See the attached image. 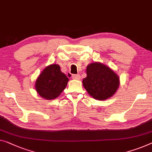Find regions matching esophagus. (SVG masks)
Listing matches in <instances>:
<instances>
[{
  "label": "esophagus",
  "mask_w": 152,
  "mask_h": 152,
  "mask_svg": "<svg viewBox=\"0 0 152 152\" xmlns=\"http://www.w3.org/2000/svg\"><path fill=\"white\" fill-rule=\"evenodd\" d=\"M72 78L74 79V80H80V76L79 74H73L72 76Z\"/></svg>",
  "instance_id": "obj_1"
}]
</instances>
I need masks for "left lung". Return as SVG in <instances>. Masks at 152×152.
<instances>
[{
  "mask_svg": "<svg viewBox=\"0 0 152 152\" xmlns=\"http://www.w3.org/2000/svg\"><path fill=\"white\" fill-rule=\"evenodd\" d=\"M83 85L91 96L98 100L110 98L119 86L117 74L104 64L95 62L87 67V77Z\"/></svg>",
  "mask_w": 152,
  "mask_h": 152,
  "instance_id": "obj_1",
  "label": "left lung"
}]
</instances>
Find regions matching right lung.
Returning a JSON list of instances; mask_svg holds the SVG:
<instances>
[{
    "label": "right lung",
    "mask_w": 152,
    "mask_h": 152,
    "mask_svg": "<svg viewBox=\"0 0 152 152\" xmlns=\"http://www.w3.org/2000/svg\"><path fill=\"white\" fill-rule=\"evenodd\" d=\"M68 80L69 78L61 71L59 65L52 64L40 74L35 82V89L43 98L53 99L63 92Z\"/></svg>",
    "instance_id": "obj_1"
}]
</instances>
